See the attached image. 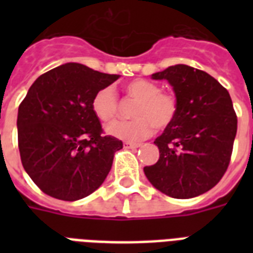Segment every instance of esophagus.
<instances>
[{
  "instance_id": "1",
  "label": "esophagus",
  "mask_w": 253,
  "mask_h": 253,
  "mask_svg": "<svg viewBox=\"0 0 253 253\" xmlns=\"http://www.w3.org/2000/svg\"><path fill=\"white\" fill-rule=\"evenodd\" d=\"M125 148H138L140 147V143H132V142H125L123 143Z\"/></svg>"
}]
</instances>
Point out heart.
Here are the masks:
<instances>
[{
  "mask_svg": "<svg viewBox=\"0 0 253 253\" xmlns=\"http://www.w3.org/2000/svg\"><path fill=\"white\" fill-rule=\"evenodd\" d=\"M126 95L136 101L132 109V121H115L106 125L105 131L114 138L136 142L154 134L155 127L160 130L174 121L178 110L176 97L162 91L160 85L146 79H136L125 85ZM91 110L102 122H110L118 113V97L114 89H99L91 99Z\"/></svg>",
  "mask_w": 253,
  "mask_h": 253,
  "instance_id": "obj_1",
  "label": "heart"
}]
</instances>
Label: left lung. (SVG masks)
Here are the masks:
<instances>
[{
	"instance_id": "1",
	"label": "left lung",
	"mask_w": 253,
	"mask_h": 253,
	"mask_svg": "<svg viewBox=\"0 0 253 253\" xmlns=\"http://www.w3.org/2000/svg\"><path fill=\"white\" fill-rule=\"evenodd\" d=\"M173 87L178 110L155 139L160 158L144 174L173 198H193L214 188L226 172L236 136L238 119L231 97L209 73L185 64L152 75Z\"/></svg>"
}]
</instances>
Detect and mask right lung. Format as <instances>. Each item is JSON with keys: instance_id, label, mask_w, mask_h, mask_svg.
I'll use <instances>...</instances> for the list:
<instances>
[{"instance_id": "1", "label": "right lung", "mask_w": 253, "mask_h": 253, "mask_svg": "<svg viewBox=\"0 0 253 253\" xmlns=\"http://www.w3.org/2000/svg\"><path fill=\"white\" fill-rule=\"evenodd\" d=\"M118 79L67 63L30 86L18 109V147L22 166L42 192L77 201L102 185L123 143L102 135L91 99Z\"/></svg>"}]
</instances>
